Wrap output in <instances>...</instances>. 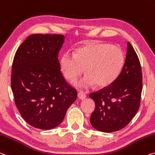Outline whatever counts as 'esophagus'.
Listing matches in <instances>:
<instances>
[{"label":"esophagus","instance_id":"obj_1","mask_svg":"<svg viewBox=\"0 0 155 155\" xmlns=\"http://www.w3.org/2000/svg\"><path fill=\"white\" fill-rule=\"evenodd\" d=\"M78 97L80 99H84L86 97V95L85 94V93L83 92H79L78 93Z\"/></svg>","mask_w":155,"mask_h":155}]
</instances>
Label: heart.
Masks as SVG:
<instances>
[{
    "instance_id": "heart-1",
    "label": "heart",
    "mask_w": 155,
    "mask_h": 155,
    "mask_svg": "<svg viewBox=\"0 0 155 155\" xmlns=\"http://www.w3.org/2000/svg\"><path fill=\"white\" fill-rule=\"evenodd\" d=\"M124 59V51L119 46L94 43L78 49L74 54L65 53L60 63L64 77L71 82L75 81L85 68L87 75L76 85L88 88L94 83L98 87L111 84L121 72Z\"/></svg>"
}]
</instances>
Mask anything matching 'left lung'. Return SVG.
<instances>
[{
    "label": "left lung",
    "mask_w": 155,
    "mask_h": 155,
    "mask_svg": "<svg viewBox=\"0 0 155 155\" xmlns=\"http://www.w3.org/2000/svg\"><path fill=\"white\" fill-rule=\"evenodd\" d=\"M141 92V64L136 51L127 42L126 60L119 76L108 86L90 94L95 103L91 125L104 132L124 128L138 111Z\"/></svg>",
    "instance_id": "left-lung-1"
}]
</instances>
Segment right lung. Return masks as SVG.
<instances>
[{
    "mask_svg": "<svg viewBox=\"0 0 155 155\" xmlns=\"http://www.w3.org/2000/svg\"><path fill=\"white\" fill-rule=\"evenodd\" d=\"M61 34H31L14 56L11 86L16 107L28 124L50 130L61 124L77 92L61 72Z\"/></svg>",
    "mask_w": 155,
    "mask_h": 155,
    "instance_id": "1",
    "label": "right lung"
}]
</instances>
